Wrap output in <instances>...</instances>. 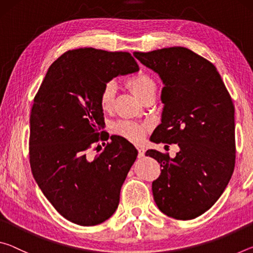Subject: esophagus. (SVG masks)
I'll use <instances>...</instances> for the list:
<instances>
[{"mask_svg": "<svg viewBox=\"0 0 253 253\" xmlns=\"http://www.w3.org/2000/svg\"><path fill=\"white\" fill-rule=\"evenodd\" d=\"M136 148H137V151H138V157H143L144 154H145V148H144V146H142V145L137 144V145H136Z\"/></svg>", "mask_w": 253, "mask_h": 253, "instance_id": "obj_1", "label": "esophagus"}]
</instances>
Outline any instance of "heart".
Here are the masks:
<instances>
[{"label": "heart", "instance_id": "obj_1", "mask_svg": "<svg viewBox=\"0 0 253 253\" xmlns=\"http://www.w3.org/2000/svg\"><path fill=\"white\" fill-rule=\"evenodd\" d=\"M126 87L134 95L144 101V99L151 95H155L156 84L151 76L144 72L137 74L126 80ZM115 95H116V84L113 81L107 83L102 87L99 95V105L102 110H109L114 104ZM149 129L146 124L137 123L132 121H121L114 124L113 131L115 134L124 137L131 142H138L143 138Z\"/></svg>", "mask_w": 253, "mask_h": 253}]
</instances>
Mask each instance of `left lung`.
Listing matches in <instances>:
<instances>
[{"instance_id":"1","label":"left lung","mask_w":253,"mask_h":253,"mask_svg":"<svg viewBox=\"0 0 253 253\" xmlns=\"http://www.w3.org/2000/svg\"><path fill=\"white\" fill-rule=\"evenodd\" d=\"M135 58L160 75L164 109L154 130V143L177 144L174 158L148 149L160 163L161 174L152 184L161 211L176 220H192L219 200L235 164L234 106L216 68L183 46Z\"/></svg>"}]
</instances>
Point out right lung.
Segmentation results:
<instances>
[{"label":"right lung","mask_w":253,"mask_h":253,"mask_svg":"<svg viewBox=\"0 0 253 253\" xmlns=\"http://www.w3.org/2000/svg\"><path fill=\"white\" fill-rule=\"evenodd\" d=\"M129 52L80 48L50 66L30 115L29 156L33 177L63 217L97 225L113 215L137 149L111 136L105 149L89 156L105 125L99 95L114 77L137 72Z\"/></svg>","instance_id":"add662e5"}]
</instances>
